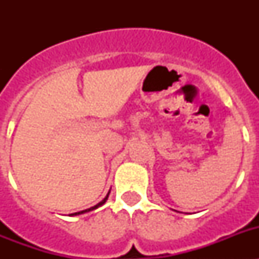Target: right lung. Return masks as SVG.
<instances>
[{
	"instance_id": "add662e5",
	"label": "right lung",
	"mask_w": 259,
	"mask_h": 259,
	"mask_svg": "<svg viewBox=\"0 0 259 259\" xmlns=\"http://www.w3.org/2000/svg\"><path fill=\"white\" fill-rule=\"evenodd\" d=\"M110 193V192H109ZM109 193H107V196L106 197L104 198V200L101 201V202H98L97 205H96V206H93V207H91V209H87V210H83V211H77V212H74V214H70V215H79V214H83V212H87V211H91V210H95V209H97V207H100V206H102V205H104L105 202H106V200H107V197H109Z\"/></svg>"
}]
</instances>
